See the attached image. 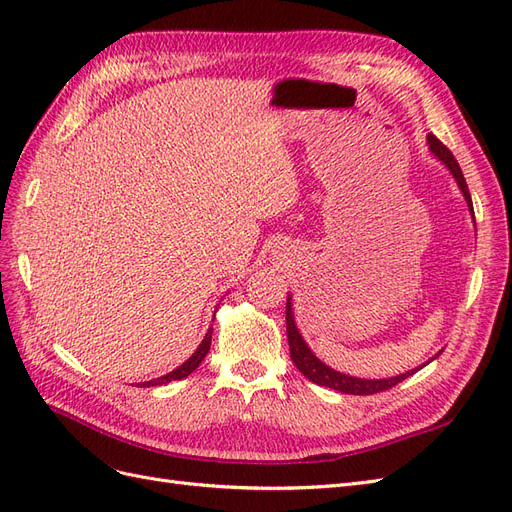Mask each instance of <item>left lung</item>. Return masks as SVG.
Returning a JSON list of instances; mask_svg holds the SVG:
<instances>
[{
  "label": "left lung",
  "instance_id": "left-lung-1",
  "mask_svg": "<svg viewBox=\"0 0 512 512\" xmlns=\"http://www.w3.org/2000/svg\"><path fill=\"white\" fill-rule=\"evenodd\" d=\"M427 141H429V149L433 151V156L440 158L448 166V170H451L453 177L457 179L463 196H466V200H468L470 211L474 213L468 183H466V179H463V173H461V168H459L455 156L451 153V149H448L446 145H442L433 134L427 136ZM286 333H288L290 359H292L294 365H297V369L301 371V374L307 380H312V382H316L320 386H329V389L342 391V393H348V395H374V393H380V391H389V389H393L395 384H399L401 380H406L408 376H412L414 371L418 369L416 367V369L408 371V374H401V376H395V378H384V380H363V378H352V376H346V374H339V371L331 369L329 365H324L320 359H316L314 352L309 350L307 344L303 342V337L299 335L297 324H294V318H292L290 299L286 303Z\"/></svg>",
  "mask_w": 512,
  "mask_h": 512
}]
</instances>
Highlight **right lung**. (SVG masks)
I'll return each instance as SVG.
<instances>
[{"instance_id": "add662e5", "label": "right lung", "mask_w": 512, "mask_h": 512, "mask_svg": "<svg viewBox=\"0 0 512 512\" xmlns=\"http://www.w3.org/2000/svg\"><path fill=\"white\" fill-rule=\"evenodd\" d=\"M211 333H213V329H209L207 331V335H205V339H203V344L198 346V350L190 356L188 361H185L181 367H177L175 371H170V374H166V376H162V378H156V380H149V382H143L141 386H158V384H166V382H170V380H181V378H188L192 371L203 363V359L207 356V352H209V348H211Z\"/></svg>"}]
</instances>
